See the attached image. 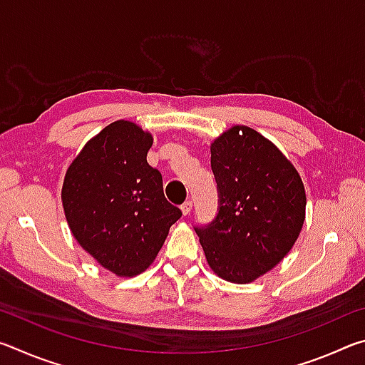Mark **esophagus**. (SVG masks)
Instances as JSON below:
<instances>
[{
    "label": "esophagus",
    "instance_id": "34e87169",
    "mask_svg": "<svg viewBox=\"0 0 365 365\" xmlns=\"http://www.w3.org/2000/svg\"><path fill=\"white\" fill-rule=\"evenodd\" d=\"M191 207H193V202L191 201H185L182 205V212L183 215H188L191 212Z\"/></svg>",
    "mask_w": 365,
    "mask_h": 365
}]
</instances>
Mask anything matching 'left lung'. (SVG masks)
Wrapping results in <instances>:
<instances>
[{"label":"left lung","mask_w":365,"mask_h":365,"mask_svg":"<svg viewBox=\"0 0 365 365\" xmlns=\"http://www.w3.org/2000/svg\"><path fill=\"white\" fill-rule=\"evenodd\" d=\"M219 212L195 230L220 279L250 283L274 269L299 237L306 191L294 165L261 133L235 125L211 145Z\"/></svg>","instance_id":"8db88e82"}]
</instances>
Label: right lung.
<instances>
[{
  "instance_id": "add662e5",
  "label": "right lung",
  "mask_w": 365,
  "mask_h": 365,
  "mask_svg": "<svg viewBox=\"0 0 365 365\" xmlns=\"http://www.w3.org/2000/svg\"><path fill=\"white\" fill-rule=\"evenodd\" d=\"M151 145L150 132L115 120L83 146L64 177L61 197L73 238L119 277L150 267L182 217L165 200L160 172L148 164Z\"/></svg>"
}]
</instances>
